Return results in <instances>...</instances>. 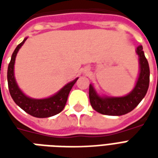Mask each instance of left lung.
<instances>
[{"instance_id":"8db88e82","label":"left lung","mask_w":158,"mask_h":158,"mask_svg":"<svg viewBox=\"0 0 158 158\" xmlns=\"http://www.w3.org/2000/svg\"><path fill=\"white\" fill-rule=\"evenodd\" d=\"M139 56V73L134 89L124 96H100L93 85H89V96L93 109L99 113L109 116H121L131 112L138 106L146 96L149 87L150 69L142 45L135 50Z\"/></svg>"}]
</instances>
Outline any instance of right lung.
Returning a JSON list of instances; mask_svg holds the SVG:
<instances>
[{
    "instance_id": "right-lung-1",
    "label": "right lung",
    "mask_w": 158,
    "mask_h": 158,
    "mask_svg": "<svg viewBox=\"0 0 158 158\" xmlns=\"http://www.w3.org/2000/svg\"><path fill=\"white\" fill-rule=\"evenodd\" d=\"M27 38L19 44L12 53V58L7 69V82L10 95L14 101V102L21 107L24 112L29 113V115L35 118H49L54 116L57 113H61L67 102L68 96L73 85L79 78H76L74 80L68 83L62 87L59 91L54 94L53 96L43 98V99H35L26 96L19 87V85L16 81L14 76V64L17 54L19 49L24 44Z\"/></svg>"
}]
</instances>
